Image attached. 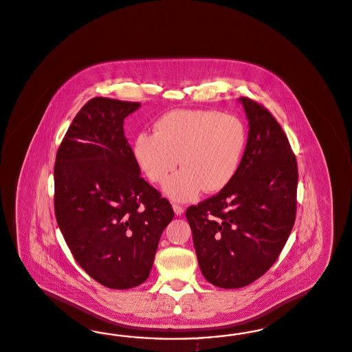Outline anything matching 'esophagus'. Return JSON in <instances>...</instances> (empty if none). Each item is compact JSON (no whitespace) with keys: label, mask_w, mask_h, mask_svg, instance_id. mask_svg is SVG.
<instances>
[{"label":"esophagus","mask_w":352,"mask_h":352,"mask_svg":"<svg viewBox=\"0 0 352 352\" xmlns=\"http://www.w3.org/2000/svg\"><path fill=\"white\" fill-rule=\"evenodd\" d=\"M173 210H174V213L177 216H181V214H183V212H184V209L179 204H173Z\"/></svg>","instance_id":"1"}]
</instances>
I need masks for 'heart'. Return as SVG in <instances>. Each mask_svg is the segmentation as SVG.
<instances>
[{
	"label": "heart",
	"mask_w": 352,
	"mask_h": 352,
	"mask_svg": "<svg viewBox=\"0 0 352 352\" xmlns=\"http://www.w3.org/2000/svg\"><path fill=\"white\" fill-rule=\"evenodd\" d=\"M245 146L242 122L213 110H174L160 118L155 133H139L133 157L153 183L166 181L164 192L173 200L190 201L204 190H223L236 174Z\"/></svg>",
	"instance_id": "1"
}]
</instances>
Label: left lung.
<instances>
[{"label":"left lung","mask_w":352,"mask_h":352,"mask_svg":"<svg viewBox=\"0 0 352 352\" xmlns=\"http://www.w3.org/2000/svg\"><path fill=\"white\" fill-rule=\"evenodd\" d=\"M248 139L235 177L223 190L186 212L199 267L208 282L239 289L278 258L296 216L298 166L278 122L241 97Z\"/></svg>","instance_id":"8db88e82"}]
</instances>
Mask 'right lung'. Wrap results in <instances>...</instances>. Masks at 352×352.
<instances>
[{"label": "right lung", "instance_id": "obj_1", "mask_svg": "<svg viewBox=\"0 0 352 352\" xmlns=\"http://www.w3.org/2000/svg\"><path fill=\"white\" fill-rule=\"evenodd\" d=\"M139 102L89 100L74 118L54 165V212L78 264L116 290L149 276L169 201L140 177L123 121Z\"/></svg>", "mask_w": 352, "mask_h": 352}]
</instances>
